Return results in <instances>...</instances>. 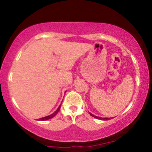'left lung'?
<instances>
[{
    "label": "left lung",
    "mask_w": 152,
    "mask_h": 152,
    "mask_svg": "<svg viewBox=\"0 0 152 152\" xmlns=\"http://www.w3.org/2000/svg\"><path fill=\"white\" fill-rule=\"evenodd\" d=\"M89 113H90V115H91V116L94 117L97 119H100V120H102V121H107V120H109V119H110V118H101V117H99V116H96V115H93V114L90 113V112H89Z\"/></svg>",
    "instance_id": "1"
}]
</instances>
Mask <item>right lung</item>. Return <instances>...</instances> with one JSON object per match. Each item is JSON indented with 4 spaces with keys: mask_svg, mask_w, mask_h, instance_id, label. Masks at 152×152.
<instances>
[{
    "mask_svg": "<svg viewBox=\"0 0 152 152\" xmlns=\"http://www.w3.org/2000/svg\"><path fill=\"white\" fill-rule=\"evenodd\" d=\"M60 106H61V105H59V106L58 107V108L57 109V110H56L53 113L51 114V115H47V116H45V117H43V118H41L37 119V120H38V121L39 120V121H47V120H49V119H50V118H52L55 116V115L57 114L58 112L59 111V110H60Z\"/></svg>",
    "mask_w": 152,
    "mask_h": 152,
    "instance_id": "obj_1",
    "label": "right lung"
}]
</instances>
